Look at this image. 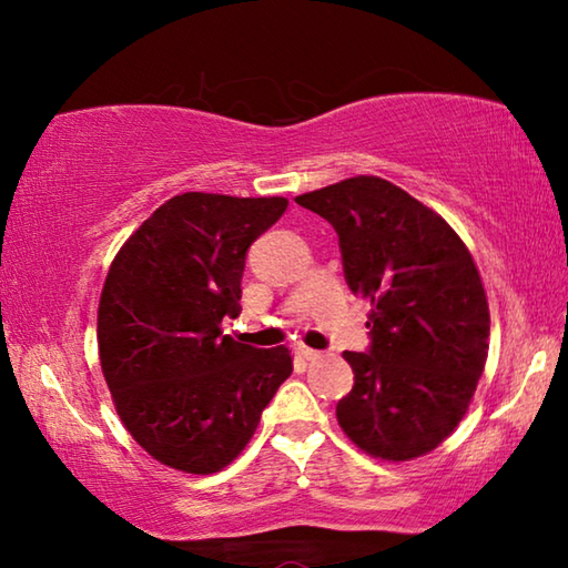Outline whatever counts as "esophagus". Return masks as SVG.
<instances>
[{
	"mask_svg": "<svg viewBox=\"0 0 568 568\" xmlns=\"http://www.w3.org/2000/svg\"><path fill=\"white\" fill-rule=\"evenodd\" d=\"M295 353L301 355V358H305V361H315V358H321V351H313V348H307V345H303V343H297L295 345Z\"/></svg>",
	"mask_w": 568,
	"mask_h": 568,
	"instance_id": "esophagus-1",
	"label": "esophagus"
}]
</instances>
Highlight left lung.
<instances>
[{
    "instance_id": "left-lung-1",
    "label": "left lung",
    "mask_w": 568,
    "mask_h": 568,
    "mask_svg": "<svg viewBox=\"0 0 568 568\" xmlns=\"http://www.w3.org/2000/svg\"><path fill=\"white\" fill-rule=\"evenodd\" d=\"M338 233L353 295L371 301V351H345L355 386L335 416L363 454L426 456L454 434L488 355L491 315L468 247L436 210L358 175L295 197Z\"/></svg>"
}]
</instances>
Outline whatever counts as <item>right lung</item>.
<instances>
[{"label": "right lung", "mask_w": 568, "mask_h": 568, "mask_svg": "<svg viewBox=\"0 0 568 568\" xmlns=\"http://www.w3.org/2000/svg\"><path fill=\"white\" fill-rule=\"evenodd\" d=\"M285 207V197L182 192L114 255L98 307L102 376L124 428L162 466L207 476L233 464L293 373L285 345L223 333L240 313L247 247Z\"/></svg>", "instance_id": "right-lung-1"}]
</instances>
